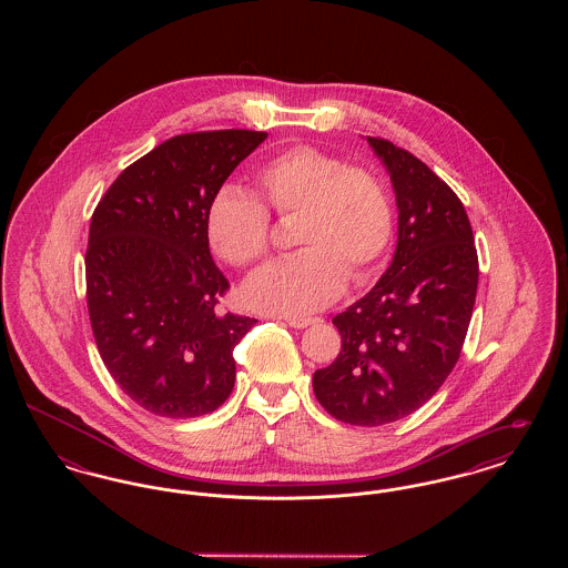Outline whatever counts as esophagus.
<instances>
[{"instance_id": "1", "label": "esophagus", "mask_w": 568, "mask_h": 568, "mask_svg": "<svg viewBox=\"0 0 568 568\" xmlns=\"http://www.w3.org/2000/svg\"><path fill=\"white\" fill-rule=\"evenodd\" d=\"M315 322V320H311V317H285V324L292 325V327H306V325H311Z\"/></svg>"}]
</instances>
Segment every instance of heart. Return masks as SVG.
Returning <instances> with one entry per match:
<instances>
[{
    "label": "heart",
    "mask_w": 568,
    "mask_h": 568,
    "mask_svg": "<svg viewBox=\"0 0 568 568\" xmlns=\"http://www.w3.org/2000/svg\"><path fill=\"white\" fill-rule=\"evenodd\" d=\"M262 203L236 187L216 193L206 239L230 266L246 268L271 251V215L292 216L300 251L255 272L246 302L264 313L300 317L334 302L347 276L364 281L394 236V204L375 170L311 144L271 155L255 172Z\"/></svg>",
    "instance_id": "obj_1"
}]
</instances>
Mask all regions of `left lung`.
I'll return each instance as SVG.
<instances>
[{"instance_id": "obj_1", "label": "left lung", "mask_w": 568, "mask_h": 568, "mask_svg": "<svg viewBox=\"0 0 568 568\" xmlns=\"http://www.w3.org/2000/svg\"><path fill=\"white\" fill-rule=\"evenodd\" d=\"M398 204V246L377 285L332 324L341 353L313 375L325 410L383 426L426 405L458 362L479 281L473 227L454 190L413 153L368 135Z\"/></svg>"}]
</instances>
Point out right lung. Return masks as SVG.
<instances>
[{
  "mask_svg": "<svg viewBox=\"0 0 568 568\" xmlns=\"http://www.w3.org/2000/svg\"><path fill=\"white\" fill-rule=\"evenodd\" d=\"M266 135H174L128 165L93 211L84 276L95 345L153 415L200 417L234 389V347L257 320L219 308L230 283L211 257L206 213Z\"/></svg>",
  "mask_w": 568,
  "mask_h": 568,
  "instance_id": "obj_1",
  "label": "right lung"
}]
</instances>
